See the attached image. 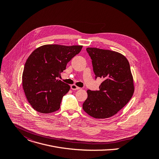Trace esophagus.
<instances>
[{
    "label": "esophagus",
    "mask_w": 159,
    "mask_h": 159,
    "mask_svg": "<svg viewBox=\"0 0 159 159\" xmlns=\"http://www.w3.org/2000/svg\"><path fill=\"white\" fill-rule=\"evenodd\" d=\"M71 89H72V90H78V89H80V88H79V87H77V85H71Z\"/></svg>",
    "instance_id": "34e87169"
}]
</instances>
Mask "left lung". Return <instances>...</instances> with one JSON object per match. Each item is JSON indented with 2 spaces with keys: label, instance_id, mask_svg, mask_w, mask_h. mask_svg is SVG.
Masks as SVG:
<instances>
[{
  "label": "left lung",
  "instance_id": "obj_1",
  "mask_svg": "<svg viewBox=\"0 0 159 159\" xmlns=\"http://www.w3.org/2000/svg\"><path fill=\"white\" fill-rule=\"evenodd\" d=\"M92 60L95 79H103L99 91L88 90L82 108L90 116L107 119L116 114L134 93L133 79L129 61L122 54L94 48L86 49Z\"/></svg>",
  "mask_w": 159,
  "mask_h": 159
}]
</instances>
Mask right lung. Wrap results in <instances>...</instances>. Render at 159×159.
Here are the masks:
<instances>
[{"mask_svg":"<svg viewBox=\"0 0 159 159\" xmlns=\"http://www.w3.org/2000/svg\"><path fill=\"white\" fill-rule=\"evenodd\" d=\"M82 48V46L44 45L28 57L22 84L28 102L34 110L50 113L60 109L62 98L70 87L57 79Z\"/></svg>","mask_w":159,"mask_h":159,"instance_id":"add662e5","label":"right lung"}]
</instances>
